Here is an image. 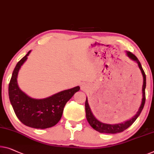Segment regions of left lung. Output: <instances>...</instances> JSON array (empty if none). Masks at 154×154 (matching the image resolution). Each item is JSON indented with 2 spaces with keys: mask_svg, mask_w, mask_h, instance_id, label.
<instances>
[{
  "mask_svg": "<svg viewBox=\"0 0 154 154\" xmlns=\"http://www.w3.org/2000/svg\"><path fill=\"white\" fill-rule=\"evenodd\" d=\"M127 55L131 59V60L135 61L137 63L138 67L140 68V70L142 75H143V89H142V91H143V98H142V102H141L140 106L138 111L137 112V113L131 119H130L129 120L124 122L123 123L116 124V125H109V124H105V123L101 122L100 121L97 120V119L95 118V116H93V113L91 112V108L89 106L88 103V100H87V97H86V102H85V109H86V119L88 122L89 125H90L91 127L94 128V129L100 133H104V134H117V133H120V132L124 131L129 127L136 120V119L138 118V116H140V114L141 113V112L143 111L144 108V103H145V88H146L145 73H144V71L143 69V67H142L140 62L138 59H137V57L135 56L134 54L131 53V52L127 51Z\"/></svg>",
  "mask_w": 154,
  "mask_h": 154,
  "instance_id": "obj_1",
  "label": "left lung"
}]
</instances>
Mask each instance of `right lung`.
<instances>
[{
	"mask_svg": "<svg viewBox=\"0 0 154 154\" xmlns=\"http://www.w3.org/2000/svg\"><path fill=\"white\" fill-rule=\"evenodd\" d=\"M31 50L17 63L9 84V98L14 113L27 127L47 128L56 125L62 116L63 108L68 100L79 91V86L59 92L44 99H34L20 90L17 77L20 67L27 60Z\"/></svg>",
	"mask_w": 154,
	"mask_h": 154,
	"instance_id": "obj_1",
	"label": "right lung"
}]
</instances>
